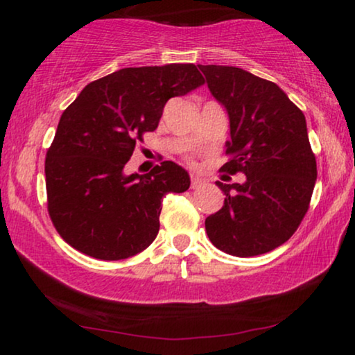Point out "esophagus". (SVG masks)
<instances>
[{
    "label": "esophagus",
    "mask_w": 355,
    "mask_h": 355,
    "mask_svg": "<svg viewBox=\"0 0 355 355\" xmlns=\"http://www.w3.org/2000/svg\"><path fill=\"white\" fill-rule=\"evenodd\" d=\"M205 184V181H203L202 178L196 176V174H192L191 176V189H198L200 186H203Z\"/></svg>",
    "instance_id": "esophagus-1"
}]
</instances>
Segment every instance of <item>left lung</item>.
I'll return each instance as SVG.
<instances>
[{"instance_id":"obj_1","label":"left lung","mask_w":355,"mask_h":355,"mask_svg":"<svg viewBox=\"0 0 355 355\" xmlns=\"http://www.w3.org/2000/svg\"><path fill=\"white\" fill-rule=\"evenodd\" d=\"M200 69L230 116L231 158L221 171L245 176L241 184L216 182L226 198L205 220L207 234L230 255L266 254L294 234L312 198L317 162L305 116L275 82L234 66Z\"/></svg>"}]
</instances>
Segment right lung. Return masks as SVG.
I'll list each match as a JSON object with an SVG mask.
<instances>
[{"instance_id":"right-lung-1","label":"right lung","mask_w":355,"mask_h":355,"mask_svg":"<svg viewBox=\"0 0 355 355\" xmlns=\"http://www.w3.org/2000/svg\"><path fill=\"white\" fill-rule=\"evenodd\" d=\"M203 82L196 64L124 67L67 106L45 158L48 213L67 244L98 260L129 259L152 244L163 197L186 192L191 179L173 162L129 176L124 166L166 101Z\"/></svg>"}]
</instances>
